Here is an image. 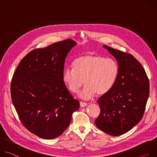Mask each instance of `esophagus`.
Masks as SVG:
<instances>
[{"instance_id":"1","label":"esophagus","mask_w":157,"mask_h":157,"mask_svg":"<svg viewBox=\"0 0 157 157\" xmlns=\"http://www.w3.org/2000/svg\"><path fill=\"white\" fill-rule=\"evenodd\" d=\"M80 105L82 107H84L87 106L88 105V103H86V102H84V101H80Z\"/></svg>"}]
</instances>
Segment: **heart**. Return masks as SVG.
<instances>
[{"mask_svg": "<svg viewBox=\"0 0 157 157\" xmlns=\"http://www.w3.org/2000/svg\"><path fill=\"white\" fill-rule=\"evenodd\" d=\"M72 67L65 69L63 80L73 93H77L85 83L86 86L80 94L85 99L90 98L96 94L103 95L108 93L119 74L116 60L97 54L79 56L73 61Z\"/></svg>", "mask_w": 157, "mask_h": 157, "instance_id": "obj_1", "label": "heart"}]
</instances>
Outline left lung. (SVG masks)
<instances>
[{
  "label": "left lung",
  "mask_w": 157,
  "mask_h": 157,
  "mask_svg": "<svg viewBox=\"0 0 157 157\" xmlns=\"http://www.w3.org/2000/svg\"><path fill=\"white\" fill-rule=\"evenodd\" d=\"M117 59L118 78L113 88L97 100L100 113L96 126L106 133H125L142 120L150 92V83L142 64L132 54L103 45Z\"/></svg>",
  "instance_id": "obj_1"
}]
</instances>
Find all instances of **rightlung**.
I'll return each mask as SVG.
<instances>
[{
    "label": "right lung",
    "instance_id": "right-lung-1",
    "mask_svg": "<svg viewBox=\"0 0 157 157\" xmlns=\"http://www.w3.org/2000/svg\"><path fill=\"white\" fill-rule=\"evenodd\" d=\"M76 45L65 39L30 51L20 62L10 83L13 105L23 125L45 139L67 128L79 101L63 80L67 54Z\"/></svg>",
    "mask_w": 157,
    "mask_h": 157
}]
</instances>
